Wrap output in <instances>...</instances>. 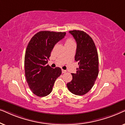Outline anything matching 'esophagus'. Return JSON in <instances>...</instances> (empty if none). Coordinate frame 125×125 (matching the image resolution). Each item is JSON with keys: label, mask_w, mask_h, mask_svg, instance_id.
I'll return each instance as SVG.
<instances>
[{"label": "esophagus", "mask_w": 125, "mask_h": 125, "mask_svg": "<svg viewBox=\"0 0 125 125\" xmlns=\"http://www.w3.org/2000/svg\"><path fill=\"white\" fill-rule=\"evenodd\" d=\"M66 72V71H65V70H64V69H62V73H65Z\"/></svg>", "instance_id": "esophagus-1"}]
</instances>
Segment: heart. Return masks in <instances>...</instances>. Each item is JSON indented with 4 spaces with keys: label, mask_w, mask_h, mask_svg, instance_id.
Listing matches in <instances>:
<instances>
[{
    "label": "heart",
    "mask_w": 125,
    "mask_h": 125,
    "mask_svg": "<svg viewBox=\"0 0 125 125\" xmlns=\"http://www.w3.org/2000/svg\"><path fill=\"white\" fill-rule=\"evenodd\" d=\"M73 42H73V40L72 39H71V38L67 39L66 40V41H65V44H71V43H73Z\"/></svg>",
    "instance_id": "obj_1"
}]
</instances>
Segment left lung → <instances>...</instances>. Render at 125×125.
<instances>
[{
    "mask_svg": "<svg viewBox=\"0 0 125 125\" xmlns=\"http://www.w3.org/2000/svg\"><path fill=\"white\" fill-rule=\"evenodd\" d=\"M77 42L75 61L79 68L76 73H72L73 79L66 85L71 93L82 95L93 86L98 74V56L93 39L83 31H70Z\"/></svg>",
    "mask_w": 125,
    "mask_h": 125,
    "instance_id": "obj_1",
    "label": "left lung"
}]
</instances>
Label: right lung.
I'll return each instance as SVG.
<instances>
[{"label": "right lung", "mask_w": 125, "mask_h": 125, "mask_svg": "<svg viewBox=\"0 0 125 125\" xmlns=\"http://www.w3.org/2000/svg\"><path fill=\"white\" fill-rule=\"evenodd\" d=\"M65 32L40 31L27 45L24 58L27 82L33 94L45 97L52 92L56 80L60 76V68H51L48 60L55 44L64 38Z\"/></svg>", "instance_id": "right-lung-1"}]
</instances>
